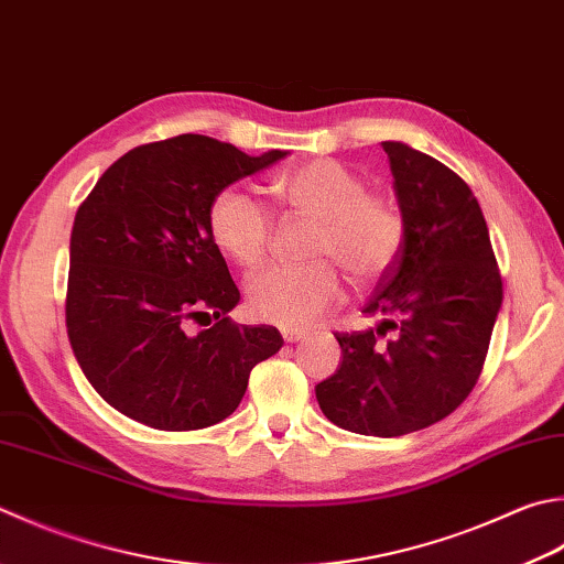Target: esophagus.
<instances>
[{
    "instance_id": "1",
    "label": "esophagus",
    "mask_w": 564,
    "mask_h": 564,
    "mask_svg": "<svg viewBox=\"0 0 564 564\" xmlns=\"http://www.w3.org/2000/svg\"><path fill=\"white\" fill-rule=\"evenodd\" d=\"M282 338H284L286 344H294V341H302V338H306V332H302V328L284 326V328H282Z\"/></svg>"
}]
</instances>
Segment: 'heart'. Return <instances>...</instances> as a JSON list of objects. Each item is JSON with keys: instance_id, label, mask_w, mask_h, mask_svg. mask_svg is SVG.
Returning a JSON list of instances; mask_svg holds the SVG:
<instances>
[{"instance_id": "1", "label": "heart", "mask_w": 564, "mask_h": 564, "mask_svg": "<svg viewBox=\"0 0 564 564\" xmlns=\"http://www.w3.org/2000/svg\"><path fill=\"white\" fill-rule=\"evenodd\" d=\"M272 191L284 206L318 220V230L310 248L312 264H274L248 280L246 304L258 322L294 328L326 316L344 296L334 261L354 284L373 282L395 264L405 242L398 206L368 191L366 178L336 159L286 169L274 176ZM208 230L228 258L252 270L270 248V210L242 186H223L208 206Z\"/></svg>"}]
</instances>
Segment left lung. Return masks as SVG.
Masks as SVG:
<instances>
[{"label":"left lung","mask_w":564,"mask_h":564,"mask_svg":"<svg viewBox=\"0 0 564 564\" xmlns=\"http://www.w3.org/2000/svg\"><path fill=\"white\" fill-rule=\"evenodd\" d=\"M390 159L405 242L366 304L376 328L336 334L341 366L316 386L338 427L400 437L469 398L503 302L481 206L459 174L402 142Z\"/></svg>","instance_id":"8db88e82"}]
</instances>
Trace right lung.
Instances as JSON below:
<instances>
[{
    "instance_id": "add662e5",
    "label": "right lung",
    "mask_w": 564,
    "mask_h": 564,
    "mask_svg": "<svg viewBox=\"0 0 564 564\" xmlns=\"http://www.w3.org/2000/svg\"><path fill=\"white\" fill-rule=\"evenodd\" d=\"M282 156L178 134L117 159L80 204L66 326L85 378L117 412L164 432L210 427L282 348L274 326L230 322L240 292L208 230L218 191Z\"/></svg>"
}]
</instances>
